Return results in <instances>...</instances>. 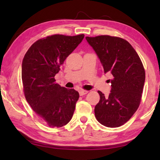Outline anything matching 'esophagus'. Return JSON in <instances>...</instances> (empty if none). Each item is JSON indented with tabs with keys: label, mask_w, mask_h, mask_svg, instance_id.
Instances as JSON below:
<instances>
[{
	"label": "esophagus",
	"mask_w": 160,
	"mask_h": 160,
	"mask_svg": "<svg viewBox=\"0 0 160 160\" xmlns=\"http://www.w3.org/2000/svg\"><path fill=\"white\" fill-rule=\"evenodd\" d=\"M79 93H80V96H82V95H85V94H88V91L81 90L79 91Z\"/></svg>",
	"instance_id": "34e87169"
}]
</instances>
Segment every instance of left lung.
<instances>
[{
  "instance_id": "left-lung-1",
  "label": "left lung",
  "mask_w": 160,
  "mask_h": 160,
  "mask_svg": "<svg viewBox=\"0 0 160 160\" xmlns=\"http://www.w3.org/2000/svg\"><path fill=\"white\" fill-rule=\"evenodd\" d=\"M85 39L95 51L103 72L112 77L111 92L94 107L97 120L107 127L123 125L138 108L145 84V69L132 46L120 37L101 35Z\"/></svg>"
}]
</instances>
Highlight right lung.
Instances as JSON below:
<instances>
[{"mask_svg": "<svg viewBox=\"0 0 160 160\" xmlns=\"http://www.w3.org/2000/svg\"><path fill=\"white\" fill-rule=\"evenodd\" d=\"M84 37L48 36L34 42L24 56L22 80L25 98L38 116L51 128L66 125L73 115L79 93L61 87L54 77Z\"/></svg>", "mask_w": 160, "mask_h": 160, "instance_id": "add662e5", "label": "right lung"}]
</instances>
